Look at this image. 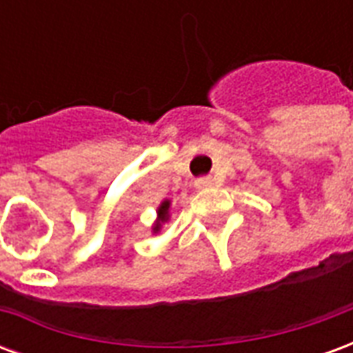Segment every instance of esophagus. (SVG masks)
Returning <instances> with one entry per match:
<instances>
[{"label": "esophagus", "instance_id": "obj_1", "mask_svg": "<svg viewBox=\"0 0 353 353\" xmlns=\"http://www.w3.org/2000/svg\"><path fill=\"white\" fill-rule=\"evenodd\" d=\"M214 185V179L212 177H199L196 181H194V187L196 189H208V187H212Z\"/></svg>", "mask_w": 353, "mask_h": 353}]
</instances>
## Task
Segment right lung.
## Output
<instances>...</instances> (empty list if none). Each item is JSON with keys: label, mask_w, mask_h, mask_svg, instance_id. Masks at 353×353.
Wrapping results in <instances>:
<instances>
[{"label": "right lung", "mask_w": 353, "mask_h": 353, "mask_svg": "<svg viewBox=\"0 0 353 353\" xmlns=\"http://www.w3.org/2000/svg\"><path fill=\"white\" fill-rule=\"evenodd\" d=\"M168 221H170V200H162L161 204H159V208H157V219H154L153 227H151L153 234H159L162 229V225Z\"/></svg>", "instance_id": "add662e5"}]
</instances>
